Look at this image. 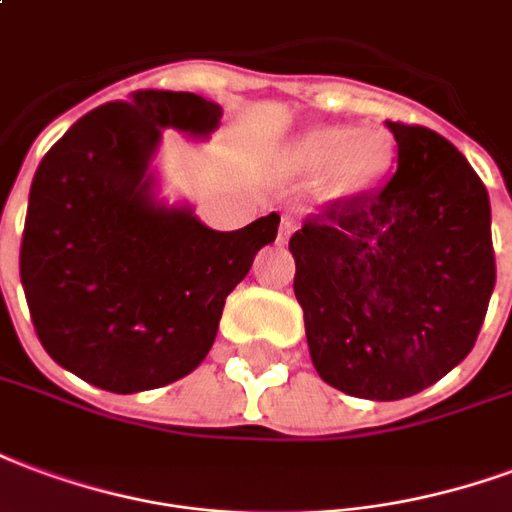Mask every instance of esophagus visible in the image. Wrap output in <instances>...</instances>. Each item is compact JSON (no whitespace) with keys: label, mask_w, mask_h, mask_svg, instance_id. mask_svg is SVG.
I'll return each mask as SVG.
<instances>
[{"label":"esophagus","mask_w":512,"mask_h":512,"mask_svg":"<svg viewBox=\"0 0 512 512\" xmlns=\"http://www.w3.org/2000/svg\"><path fill=\"white\" fill-rule=\"evenodd\" d=\"M294 226H297V223H294L292 218H283L281 231H278V242H281V245H286V242H289V237H292Z\"/></svg>","instance_id":"34e87169"}]
</instances>
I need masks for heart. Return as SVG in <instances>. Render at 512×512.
Masks as SVG:
<instances>
[{
	"label": "heart",
	"instance_id": "1",
	"mask_svg": "<svg viewBox=\"0 0 512 512\" xmlns=\"http://www.w3.org/2000/svg\"><path fill=\"white\" fill-rule=\"evenodd\" d=\"M393 163V138L379 128H316L283 149L278 171L286 179L324 177V199L352 201L374 190Z\"/></svg>",
	"mask_w": 512,
	"mask_h": 512
}]
</instances>
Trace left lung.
I'll use <instances>...</instances> for the list:
<instances>
[{
    "label": "left lung",
    "mask_w": 512,
    "mask_h": 512,
    "mask_svg": "<svg viewBox=\"0 0 512 512\" xmlns=\"http://www.w3.org/2000/svg\"><path fill=\"white\" fill-rule=\"evenodd\" d=\"M387 128L393 179L330 201L289 240L316 371L371 401L409 398L450 374L472 352L496 283L483 179L434 130Z\"/></svg>",
    "instance_id": "obj_1"
}]
</instances>
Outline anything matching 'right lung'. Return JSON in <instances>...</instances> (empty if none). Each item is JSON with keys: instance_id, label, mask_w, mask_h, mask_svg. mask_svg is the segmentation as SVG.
<instances>
[{"instance_id": "1", "label": "right lung", "mask_w": 512, "mask_h": 512, "mask_svg": "<svg viewBox=\"0 0 512 512\" xmlns=\"http://www.w3.org/2000/svg\"><path fill=\"white\" fill-rule=\"evenodd\" d=\"M223 108L193 92L141 89L78 119L32 179L21 283L51 360L108 393L188 376L215 343L231 289L275 242L281 215L215 231L155 199L163 130L207 138Z\"/></svg>"}]
</instances>
